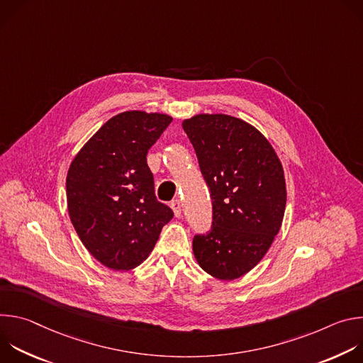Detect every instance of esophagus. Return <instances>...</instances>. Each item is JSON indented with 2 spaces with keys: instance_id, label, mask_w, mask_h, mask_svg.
Instances as JSON below:
<instances>
[{
  "instance_id": "esophagus-1",
  "label": "esophagus",
  "mask_w": 363,
  "mask_h": 363,
  "mask_svg": "<svg viewBox=\"0 0 363 363\" xmlns=\"http://www.w3.org/2000/svg\"><path fill=\"white\" fill-rule=\"evenodd\" d=\"M171 208H172L175 217L179 218V217H181V211H182V210H181V201H179V199H174V201L171 202Z\"/></svg>"
}]
</instances>
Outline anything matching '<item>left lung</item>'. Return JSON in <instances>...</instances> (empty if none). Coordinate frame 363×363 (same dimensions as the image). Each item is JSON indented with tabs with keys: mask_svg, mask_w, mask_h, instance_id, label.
<instances>
[{
	"mask_svg": "<svg viewBox=\"0 0 363 363\" xmlns=\"http://www.w3.org/2000/svg\"><path fill=\"white\" fill-rule=\"evenodd\" d=\"M182 128L213 199L211 231L194 237V255L213 277L238 279L280 231L287 196L281 162L266 136L238 118L202 113Z\"/></svg>",
	"mask_w": 363,
	"mask_h": 363,
	"instance_id": "1",
	"label": "left lung"
}]
</instances>
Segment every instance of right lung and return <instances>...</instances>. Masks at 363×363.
Segmentation results:
<instances>
[{"label": "right lung", "instance_id": "right-lung-1", "mask_svg": "<svg viewBox=\"0 0 363 363\" xmlns=\"http://www.w3.org/2000/svg\"><path fill=\"white\" fill-rule=\"evenodd\" d=\"M171 122L164 113H119L70 164L66 192L72 224L89 252L112 270H130L146 260L174 217L155 196L146 164L147 150Z\"/></svg>", "mask_w": 363, "mask_h": 363}]
</instances>
